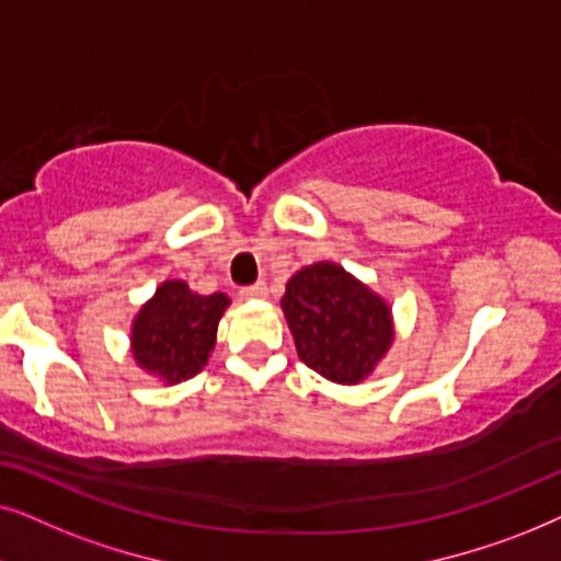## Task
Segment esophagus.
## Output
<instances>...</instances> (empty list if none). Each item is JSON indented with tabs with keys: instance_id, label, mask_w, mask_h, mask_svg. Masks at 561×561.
Segmentation results:
<instances>
[{
	"instance_id": "34e87169",
	"label": "esophagus",
	"mask_w": 561,
	"mask_h": 561,
	"mask_svg": "<svg viewBox=\"0 0 561 561\" xmlns=\"http://www.w3.org/2000/svg\"><path fill=\"white\" fill-rule=\"evenodd\" d=\"M267 294V286L265 283H252V286H244L240 290L242 298H248V301H252V298H263Z\"/></svg>"
}]
</instances>
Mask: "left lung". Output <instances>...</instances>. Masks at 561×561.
Wrapping results in <instances>:
<instances>
[{
    "label": "left lung",
    "mask_w": 561,
    "mask_h": 561,
    "mask_svg": "<svg viewBox=\"0 0 561 561\" xmlns=\"http://www.w3.org/2000/svg\"><path fill=\"white\" fill-rule=\"evenodd\" d=\"M298 357L334 382H359L393 342L382 298L344 273L317 263L298 271L280 298Z\"/></svg>",
    "instance_id": "left-lung-1"
}]
</instances>
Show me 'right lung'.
Here are the masks:
<instances>
[{
    "label": "right lung",
    "mask_w": 561,
    "mask_h": 561,
    "mask_svg": "<svg viewBox=\"0 0 561 561\" xmlns=\"http://www.w3.org/2000/svg\"><path fill=\"white\" fill-rule=\"evenodd\" d=\"M227 304L225 294L198 296L183 280H165L135 319V359L168 382L194 378L214 350Z\"/></svg>",
    "instance_id": "right-lung-1"
}]
</instances>
